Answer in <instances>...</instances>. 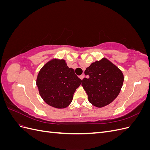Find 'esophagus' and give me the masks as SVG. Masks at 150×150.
<instances>
[{
  "label": "esophagus",
  "instance_id": "34e87169",
  "mask_svg": "<svg viewBox=\"0 0 150 150\" xmlns=\"http://www.w3.org/2000/svg\"><path fill=\"white\" fill-rule=\"evenodd\" d=\"M84 78V74H82V75L79 76V78H80L81 80H83Z\"/></svg>",
  "mask_w": 150,
  "mask_h": 150
}]
</instances>
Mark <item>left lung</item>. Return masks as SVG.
Instances as JSON below:
<instances>
[{
	"instance_id": "1",
	"label": "left lung",
	"mask_w": 150,
	"mask_h": 150,
	"mask_svg": "<svg viewBox=\"0 0 150 150\" xmlns=\"http://www.w3.org/2000/svg\"><path fill=\"white\" fill-rule=\"evenodd\" d=\"M89 78L83 79L82 86L90 103L103 108L111 103L118 96L123 84L122 71L106 57L93 62L84 71Z\"/></svg>"
}]
</instances>
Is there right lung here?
Here are the masks:
<instances>
[{
  "mask_svg": "<svg viewBox=\"0 0 150 150\" xmlns=\"http://www.w3.org/2000/svg\"><path fill=\"white\" fill-rule=\"evenodd\" d=\"M81 82L64 59L52 58L40 69L36 85L40 96L48 105L63 109L71 104Z\"/></svg>",
  "mask_w": 150,
  "mask_h": 150,
  "instance_id": "1",
  "label": "right lung"
}]
</instances>
